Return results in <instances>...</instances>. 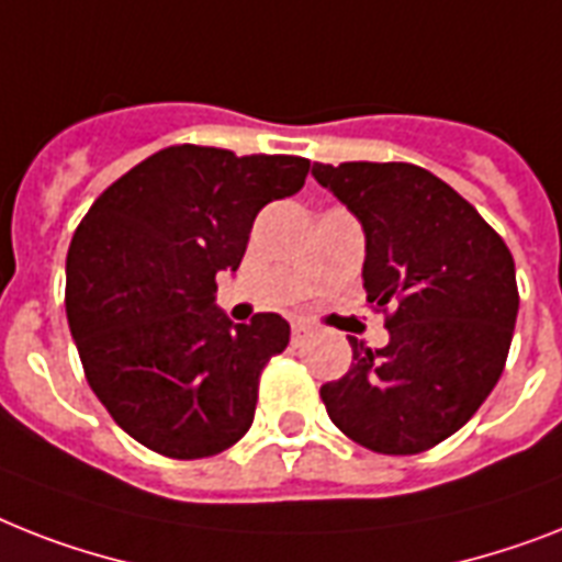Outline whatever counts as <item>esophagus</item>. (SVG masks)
Returning <instances> with one entry per match:
<instances>
[{
    "label": "esophagus",
    "instance_id": "1",
    "mask_svg": "<svg viewBox=\"0 0 562 562\" xmlns=\"http://www.w3.org/2000/svg\"><path fill=\"white\" fill-rule=\"evenodd\" d=\"M308 335H312V326H308V323H303V321L291 323V344L300 346Z\"/></svg>",
    "mask_w": 562,
    "mask_h": 562
}]
</instances>
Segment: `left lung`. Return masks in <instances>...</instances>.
Masks as SVG:
<instances>
[{
  "label": "left lung",
  "instance_id": "left-lung-1",
  "mask_svg": "<svg viewBox=\"0 0 562 562\" xmlns=\"http://www.w3.org/2000/svg\"><path fill=\"white\" fill-rule=\"evenodd\" d=\"M367 236L363 289L390 312V344H352V367L321 386L328 418L386 456L430 450L491 395L519 294L508 245L453 187L415 164H314Z\"/></svg>",
  "mask_w": 562,
  "mask_h": 562
}]
</instances>
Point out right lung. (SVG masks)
I'll return each mask as SVG.
<instances>
[{"mask_svg": "<svg viewBox=\"0 0 562 562\" xmlns=\"http://www.w3.org/2000/svg\"><path fill=\"white\" fill-rule=\"evenodd\" d=\"M296 155L167 147L89 207L66 259V314L100 404L135 441L216 456L250 430L259 375L289 346L280 314L234 323L216 273L236 271L254 218L305 184Z\"/></svg>", "mask_w": 562, "mask_h": 562, "instance_id": "right-lung-1", "label": "right lung"}]
</instances>
